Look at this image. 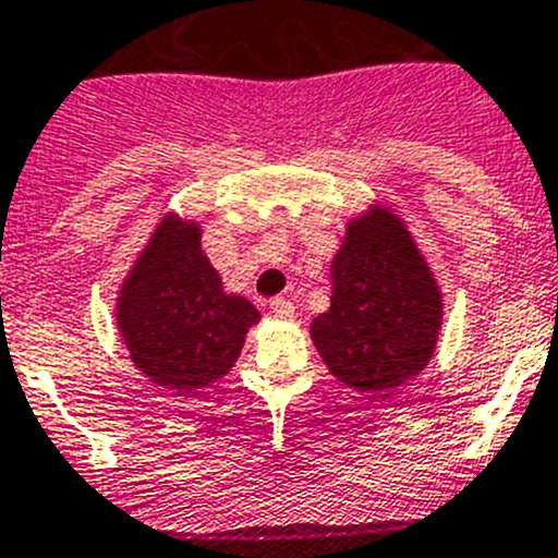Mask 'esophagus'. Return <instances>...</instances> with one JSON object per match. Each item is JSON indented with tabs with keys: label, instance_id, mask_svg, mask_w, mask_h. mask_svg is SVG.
Masks as SVG:
<instances>
[{
	"label": "esophagus",
	"instance_id": "34e87169",
	"mask_svg": "<svg viewBox=\"0 0 558 558\" xmlns=\"http://www.w3.org/2000/svg\"><path fill=\"white\" fill-rule=\"evenodd\" d=\"M270 312H274L276 317H282V320H290V317L295 315L293 304H290L288 299H274V301H270Z\"/></svg>",
	"mask_w": 558,
	"mask_h": 558
}]
</instances>
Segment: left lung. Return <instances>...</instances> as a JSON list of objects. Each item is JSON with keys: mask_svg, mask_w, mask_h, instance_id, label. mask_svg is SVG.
Returning <instances> with one entry per match:
<instances>
[{"mask_svg": "<svg viewBox=\"0 0 558 558\" xmlns=\"http://www.w3.org/2000/svg\"><path fill=\"white\" fill-rule=\"evenodd\" d=\"M328 282L331 306L310 333L339 384L380 397L424 373L444 328V293L397 210L369 203L344 225Z\"/></svg>", "mask_w": 558, "mask_h": 558, "instance_id": "left-lung-1", "label": "left lung"}]
</instances>
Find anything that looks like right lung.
<instances>
[{"label": "right lung", "mask_w": 558, "mask_h": 558, "mask_svg": "<svg viewBox=\"0 0 558 558\" xmlns=\"http://www.w3.org/2000/svg\"><path fill=\"white\" fill-rule=\"evenodd\" d=\"M259 312L225 290L203 248V225L167 210L114 299V326L134 367L161 389L189 395L235 367Z\"/></svg>", "instance_id": "add662e5"}]
</instances>
